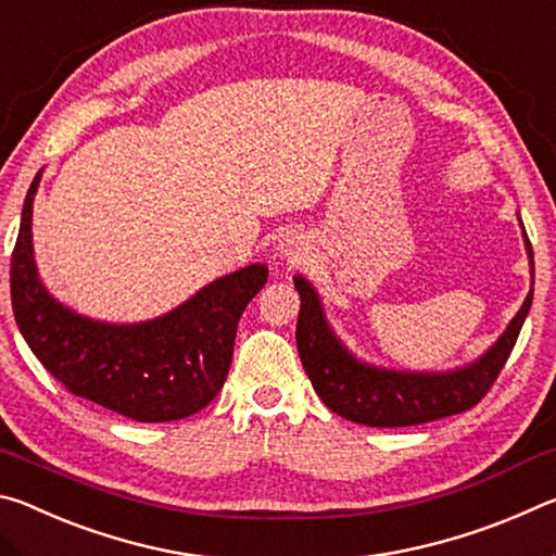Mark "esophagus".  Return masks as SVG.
<instances>
[{"label": "esophagus", "instance_id": "esophagus-1", "mask_svg": "<svg viewBox=\"0 0 556 556\" xmlns=\"http://www.w3.org/2000/svg\"><path fill=\"white\" fill-rule=\"evenodd\" d=\"M277 252L281 260L287 262H299L301 257H304V242H301L299 235L294 232H287L281 235L279 242H277Z\"/></svg>", "mask_w": 556, "mask_h": 556}]
</instances>
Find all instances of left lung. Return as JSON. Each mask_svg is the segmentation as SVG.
<instances>
[{
  "label": "left lung",
  "instance_id": "8db88e82",
  "mask_svg": "<svg viewBox=\"0 0 556 556\" xmlns=\"http://www.w3.org/2000/svg\"><path fill=\"white\" fill-rule=\"evenodd\" d=\"M525 244L532 265V244ZM294 287L301 296L296 348L308 380L328 409L365 427H414L476 407L510 357L532 304L530 291L491 351L466 368L400 372L375 368L348 353L326 321L316 289L304 277H294Z\"/></svg>",
  "mask_w": 556,
  "mask_h": 556
}]
</instances>
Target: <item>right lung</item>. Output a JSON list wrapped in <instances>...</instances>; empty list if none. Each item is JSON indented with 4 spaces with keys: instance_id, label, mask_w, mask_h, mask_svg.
I'll list each match as a JSON object with an SVG mask.
<instances>
[{
    "instance_id": "1",
    "label": "right lung",
    "mask_w": 556,
    "mask_h": 556,
    "mask_svg": "<svg viewBox=\"0 0 556 556\" xmlns=\"http://www.w3.org/2000/svg\"><path fill=\"white\" fill-rule=\"evenodd\" d=\"M41 172L26 193L9 287L18 331L65 390L135 421L191 417L228 378L244 306L267 285L250 265L211 281L174 312L144 324H102L71 312L41 285L34 262L31 213Z\"/></svg>"
}]
</instances>
